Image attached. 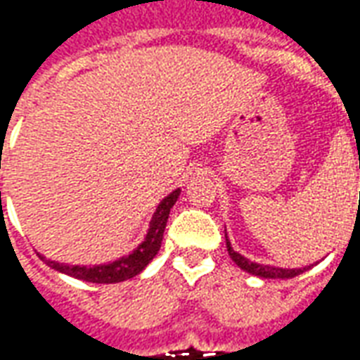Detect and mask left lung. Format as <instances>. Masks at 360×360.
<instances>
[{"instance_id":"8db88e82","label":"left lung","mask_w":360,"mask_h":360,"mask_svg":"<svg viewBox=\"0 0 360 360\" xmlns=\"http://www.w3.org/2000/svg\"><path fill=\"white\" fill-rule=\"evenodd\" d=\"M226 243H227V252H229V257L233 260L235 264L239 266L241 270H245L247 274H252V276H258V278H264V279H289L295 278V276H299L302 271H307L310 266H304V268H279V266H268V264H258V262H252L249 258H245L241 252H237V250L231 247V243L227 239L226 233Z\"/></svg>"}]
</instances>
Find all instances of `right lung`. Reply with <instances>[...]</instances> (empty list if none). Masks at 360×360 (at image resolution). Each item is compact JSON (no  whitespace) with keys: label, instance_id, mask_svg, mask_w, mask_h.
Instances as JSON below:
<instances>
[{"label":"right lung","instance_id":"right-lung-1","mask_svg":"<svg viewBox=\"0 0 360 360\" xmlns=\"http://www.w3.org/2000/svg\"><path fill=\"white\" fill-rule=\"evenodd\" d=\"M181 188H175L173 193H169L162 202L158 204L156 212H154V216L150 219L148 233L144 237V241L136 249H133V252H129L125 257L113 260V262L96 266H71L61 264V262H56V260H48L42 255H38V257L42 258L44 262L50 268H53V270L67 274L71 278L82 279V281H90V283H119V281L134 278V276H139L152 262V258L156 257L158 250L162 247V239H164L165 224H167V218H169V210L173 208V204L177 202Z\"/></svg>","mask_w":360,"mask_h":360}]
</instances>
